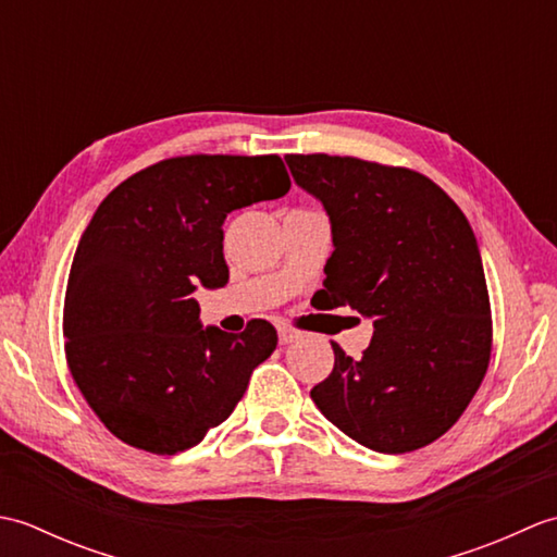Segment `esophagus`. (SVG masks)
<instances>
[{
  "mask_svg": "<svg viewBox=\"0 0 557 557\" xmlns=\"http://www.w3.org/2000/svg\"><path fill=\"white\" fill-rule=\"evenodd\" d=\"M280 345H292V342H297L301 337V333H297V330L292 327H280Z\"/></svg>",
  "mask_w": 557,
  "mask_h": 557,
  "instance_id": "obj_1",
  "label": "esophagus"
}]
</instances>
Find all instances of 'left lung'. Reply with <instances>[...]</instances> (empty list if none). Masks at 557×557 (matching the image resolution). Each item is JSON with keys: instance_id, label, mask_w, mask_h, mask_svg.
<instances>
[{"instance_id": "left-lung-1", "label": "left lung", "mask_w": 557, "mask_h": 557, "mask_svg": "<svg viewBox=\"0 0 557 557\" xmlns=\"http://www.w3.org/2000/svg\"><path fill=\"white\" fill-rule=\"evenodd\" d=\"M285 160L333 234L318 309L351 306L373 321L361 359L333 342L335 369L311 399L375 453L433 443L465 413L491 359L486 275L469 220L419 172L337 156Z\"/></svg>"}]
</instances>
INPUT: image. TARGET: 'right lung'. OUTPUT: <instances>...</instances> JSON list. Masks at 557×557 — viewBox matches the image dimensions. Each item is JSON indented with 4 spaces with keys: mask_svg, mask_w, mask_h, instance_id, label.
Returning a JSON list of instances; mask_svg holds the SVG:
<instances>
[{
    "mask_svg": "<svg viewBox=\"0 0 557 557\" xmlns=\"http://www.w3.org/2000/svg\"><path fill=\"white\" fill-rule=\"evenodd\" d=\"M289 186L277 156H188L128 176L98 206L69 272L66 361L126 445L156 455L198 445L275 351V327L260 318L239 335L203 327L194 292L227 285V212Z\"/></svg>",
    "mask_w": 557,
    "mask_h": 557,
    "instance_id": "obj_1",
    "label": "right lung"
}]
</instances>
